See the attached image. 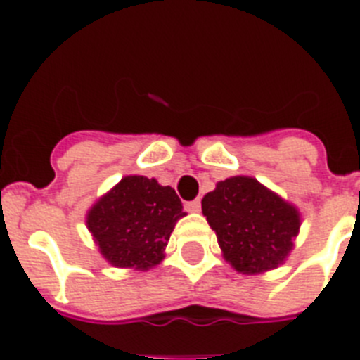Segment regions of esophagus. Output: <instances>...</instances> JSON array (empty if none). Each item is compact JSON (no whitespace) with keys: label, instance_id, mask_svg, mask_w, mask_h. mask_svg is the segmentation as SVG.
I'll list each match as a JSON object with an SVG mask.
<instances>
[{"label":"esophagus","instance_id":"1","mask_svg":"<svg viewBox=\"0 0 360 360\" xmlns=\"http://www.w3.org/2000/svg\"><path fill=\"white\" fill-rule=\"evenodd\" d=\"M200 209H202V202H200V198H196V200H193V202L186 203V211L198 212Z\"/></svg>","mask_w":360,"mask_h":360}]
</instances>
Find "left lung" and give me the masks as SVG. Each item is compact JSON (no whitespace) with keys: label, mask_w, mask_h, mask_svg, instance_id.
<instances>
[{"label":"left lung","mask_w":360,"mask_h":360,"mask_svg":"<svg viewBox=\"0 0 360 360\" xmlns=\"http://www.w3.org/2000/svg\"><path fill=\"white\" fill-rule=\"evenodd\" d=\"M203 216L238 272L256 274L276 269L292 250L299 212L250 176L218 182L202 200Z\"/></svg>","instance_id":"obj_1"}]
</instances>
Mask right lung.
<instances>
[{"mask_svg": "<svg viewBox=\"0 0 360 360\" xmlns=\"http://www.w3.org/2000/svg\"><path fill=\"white\" fill-rule=\"evenodd\" d=\"M182 216V202L169 186L155 178L126 176L90 209L86 224L111 265L148 270L162 262Z\"/></svg>", "mask_w": 360, "mask_h": 360, "instance_id": "right-lung-1", "label": "right lung"}]
</instances>
